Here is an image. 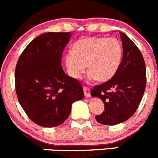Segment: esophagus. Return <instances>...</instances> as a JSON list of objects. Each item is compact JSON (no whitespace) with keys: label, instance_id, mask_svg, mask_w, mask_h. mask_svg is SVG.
Masks as SVG:
<instances>
[{"label":"esophagus","instance_id":"esophagus-1","mask_svg":"<svg viewBox=\"0 0 158 158\" xmlns=\"http://www.w3.org/2000/svg\"><path fill=\"white\" fill-rule=\"evenodd\" d=\"M83 91H84V94L86 97H90V90L89 87H83Z\"/></svg>","mask_w":158,"mask_h":158}]
</instances>
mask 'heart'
<instances>
[{
  "instance_id": "b5f03b06",
  "label": "heart",
  "mask_w": 158,
  "mask_h": 158,
  "mask_svg": "<svg viewBox=\"0 0 158 158\" xmlns=\"http://www.w3.org/2000/svg\"><path fill=\"white\" fill-rule=\"evenodd\" d=\"M123 59V47L114 37H86L74 43L65 56L68 75L79 79L87 69L90 80L106 82L117 72Z\"/></svg>"
}]
</instances>
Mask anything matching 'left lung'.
<instances>
[{"mask_svg":"<svg viewBox=\"0 0 158 158\" xmlns=\"http://www.w3.org/2000/svg\"><path fill=\"white\" fill-rule=\"evenodd\" d=\"M123 60L117 72L110 80L97 85L91 96L103 101L105 109L96 115L98 123L114 126L128 120L138 109L146 85L145 60L136 44L120 31Z\"/></svg>","mask_w":158,"mask_h":158,"instance_id":"8db88e82","label":"left lung"}]
</instances>
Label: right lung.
Masks as SVG:
<instances>
[{"label": "right lung", "instance_id": "1", "mask_svg": "<svg viewBox=\"0 0 158 158\" xmlns=\"http://www.w3.org/2000/svg\"><path fill=\"white\" fill-rule=\"evenodd\" d=\"M70 32H48L31 40L20 55L15 71L18 101L33 123L44 127L60 126L69 117L71 105L83 98L77 79L61 66Z\"/></svg>", "mask_w": 158, "mask_h": 158}]
</instances>
